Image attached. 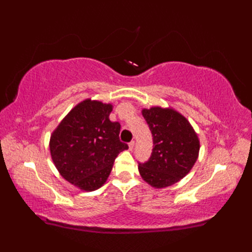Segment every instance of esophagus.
Instances as JSON below:
<instances>
[{
  "label": "esophagus",
  "instance_id": "esophagus-1",
  "mask_svg": "<svg viewBox=\"0 0 252 252\" xmlns=\"http://www.w3.org/2000/svg\"><path fill=\"white\" fill-rule=\"evenodd\" d=\"M134 145H135V142H134V141H131V142L129 143V148H130V151H132V149L134 148Z\"/></svg>",
  "mask_w": 252,
  "mask_h": 252
}]
</instances>
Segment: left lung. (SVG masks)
Masks as SVG:
<instances>
[{
  "label": "left lung",
  "mask_w": 252,
  "mask_h": 252,
  "mask_svg": "<svg viewBox=\"0 0 252 252\" xmlns=\"http://www.w3.org/2000/svg\"><path fill=\"white\" fill-rule=\"evenodd\" d=\"M152 131L153 152L138 163L142 178L156 189L168 187L189 172L199 153V140L185 117L173 109H143Z\"/></svg>",
  "instance_id": "left-lung-1"
}]
</instances>
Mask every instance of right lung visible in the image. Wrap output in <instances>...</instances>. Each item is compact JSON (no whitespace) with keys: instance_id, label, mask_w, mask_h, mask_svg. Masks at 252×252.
I'll use <instances>...</instances> for the list:
<instances>
[{"instance_id":"1","label":"right lung","mask_w":252,"mask_h":252,"mask_svg":"<svg viewBox=\"0 0 252 252\" xmlns=\"http://www.w3.org/2000/svg\"><path fill=\"white\" fill-rule=\"evenodd\" d=\"M110 104L87 99L63 118L50 141L52 159L69 183L92 191L103 185L112 164L129 148L120 141V123L112 122Z\"/></svg>"}]
</instances>
